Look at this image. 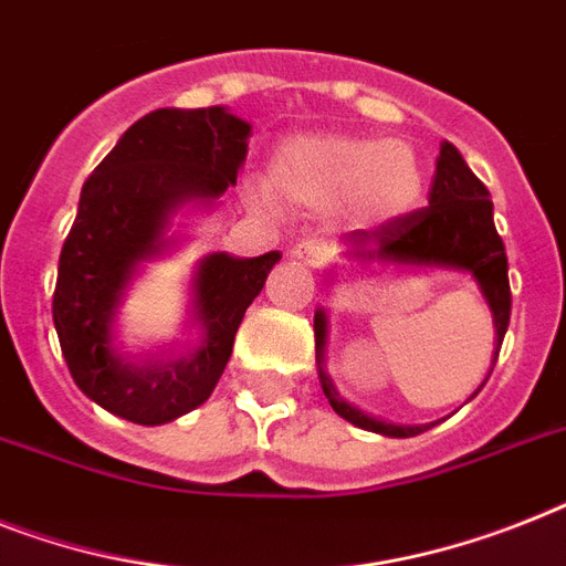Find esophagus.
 Listing matches in <instances>:
<instances>
[{"instance_id": "1", "label": "esophagus", "mask_w": 566, "mask_h": 566, "mask_svg": "<svg viewBox=\"0 0 566 566\" xmlns=\"http://www.w3.org/2000/svg\"><path fill=\"white\" fill-rule=\"evenodd\" d=\"M291 255L298 261V264H305V268H319V264H323V247H319L316 241L293 243Z\"/></svg>"}]
</instances>
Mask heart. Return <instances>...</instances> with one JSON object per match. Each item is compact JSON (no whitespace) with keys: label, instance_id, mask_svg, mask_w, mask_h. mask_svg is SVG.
I'll use <instances>...</instances> for the list:
<instances>
[{"label":"heart","instance_id":"obj_1","mask_svg":"<svg viewBox=\"0 0 566 566\" xmlns=\"http://www.w3.org/2000/svg\"><path fill=\"white\" fill-rule=\"evenodd\" d=\"M424 163L412 145L369 133H298L270 156L268 179H247L255 209L337 211L355 227H384L421 206Z\"/></svg>","mask_w":566,"mask_h":566}]
</instances>
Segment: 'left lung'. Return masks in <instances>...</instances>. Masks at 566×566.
Segmentation results:
<instances>
[{"instance_id": "1", "label": "left lung", "mask_w": 566, "mask_h": 566, "mask_svg": "<svg viewBox=\"0 0 566 566\" xmlns=\"http://www.w3.org/2000/svg\"><path fill=\"white\" fill-rule=\"evenodd\" d=\"M348 259L355 261H392V264H436V268L468 270L482 287L497 328V355L506 337L509 316H512V287H509V259L503 238L494 227V203L489 188L482 186L450 142H442L436 174L430 182L427 206L412 214L375 229H357L348 235ZM316 360L323 363L325 346V314L314 316ZM319 380L328 403L339 418L355 427L371 430L395 439H410L424 433L427 427H398L366 416L337 395L331 378L319 366Z\"/></svg>"}]
</instances>
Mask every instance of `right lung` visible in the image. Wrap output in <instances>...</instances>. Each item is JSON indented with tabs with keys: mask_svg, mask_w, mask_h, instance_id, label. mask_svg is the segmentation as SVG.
Listing matches in <instances>:
<instances>
[{
	"mask_svg": "<svg viewBox=\"0 0 566 566\" xmlns=\"http://www.w3.org/2000/svg\"><path fill=\"white\" fill-rule=\"evenodd\" d=\"M250 124L223 107L156 109L133 124L81 191L60 250L54 328L86 398L133 424H165L218 387L238 325L282 255L214 252L195 279L203 346L171 363L136 366L113 348V316L133 268L163 250L168 214L186 200H214L247 163Z\"/></svg>",
	"mask_w": 566,
	"mask_h": 566,
	"instance_id": "right-lung-1",
	"label": "right lung"
}]
</instances>
